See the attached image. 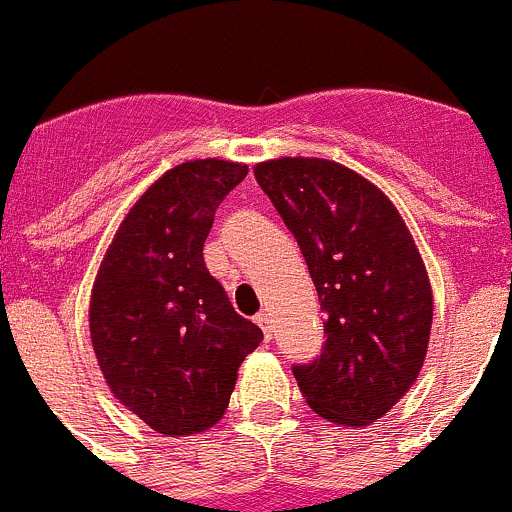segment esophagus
<instances>
[{"instance_id": "esophagus-1", "label": "esophagus", "mask_w": 512, "mask_h": 512, "mask_svg": "<svg viewBox=\"0 0 512 512\" xmlns=\"http://www.w3.org/2000/svg\"><path fill=\"white\" fill-rule=\"evenodd\" d=\"M253 321H256V324L261 326V332H264V337H266V339H271V337H274V326H271V319H269V314H264V311H261V314H256V316H253Z\"/></svg>"}]
</instances>
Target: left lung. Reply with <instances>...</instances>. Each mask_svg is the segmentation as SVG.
I'll return each mask as SVG.
<instances>
[{"label": "left lung", "instance_id": "8db88e82", "mask_svg": "<svg viewBox=\"0 0 512 512\" xmlns=\"http://www.w3.org/2000/svg\"><path fill=\"white\" fill-rule=\"evenodd\" d=\"M253 175L326 311L324 352L294 367L301 394L334 425H369L410 392L430 344L432 286L415 238L372 180L342 163L276 158Z\"/></svg>", "mask_w": 512, "mask_h": 512}]
</instances>
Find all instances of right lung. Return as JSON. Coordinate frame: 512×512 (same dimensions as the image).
Here are the masks:
<instances>
[{
  "label": "right lung",
  "instance_id": "1",
  "mask_svg": "<svg viewBox=\"0 0 512 512\" xmlns=\"http://www.w3.org/2000/svg\"><path fill=\"white\" fill-rule=\"evenodd\" d=\"M233 160H186L130 206L100 261L90 337L107 387L168 437L223 417L238 367L264 339L208 274L203 243L218 203L246 178Z\"/></svg>",
  "mask_w": 512,
  "mask_h": 512
}]
</instances>
